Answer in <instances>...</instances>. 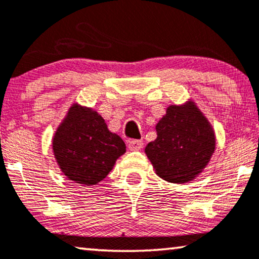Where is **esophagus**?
Here are the masks:
<instances>
[{
    "mask_svg": "<svg viewBox=\"0 0 259 259\" xmlns=\"http://www.w3.org/2000/svg\"><path fill=\"white\" fill-rule=\"evenodd\" d=\"M143 140H130L128 141V148L131 151H139L143 148Z\"/></svg>",
    "mask_w": 259,
    "mask_h": 259,
    "instance_id": "1",
    "label": "esophagus"
}]
</instances>
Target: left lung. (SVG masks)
I'll list each match as a JSON object with an SVG mask.
<instances>
[{
  "label": "left lung",
  "instance_id": "obj_1",
  "mask_svg": "<svg viewBox=\"0 0 259 259\" xmlns=\"http://www.w3.org/2000/svg\"><path fill=\"white\" fill-rule=\"evenodd\" d=\"M155 131L157 139L147 144L145 153L155 173L168 183L192 182L214 153L213 127L191 99L169 105Z\"/></svg>",
  "mask_w": 259,
  "mask_h": 259
}]
</instances>
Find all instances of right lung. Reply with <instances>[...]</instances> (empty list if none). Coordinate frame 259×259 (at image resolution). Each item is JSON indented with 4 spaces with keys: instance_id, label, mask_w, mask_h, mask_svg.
I'll list each match as a JSON object with an SVG mask.
<instances>
[{
    "instance_id": "add662e5",
    "label": "right lung",
    "mask_w": 259,
    "mask_h": 259,
    "mask_svg": "<svg viewBox=\"0 0 259 259\" xmlns=\"http://www.w3.org/2000/svg\"><path fill=\"white\" fill-rule=\"evenodd\" d=\"M53 154L62 175L80 185L104 180L126 152V145L108 130L93 108L77 102L70 106L52 140Z\"/></svg>"
}]
</instances>
